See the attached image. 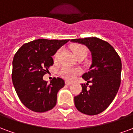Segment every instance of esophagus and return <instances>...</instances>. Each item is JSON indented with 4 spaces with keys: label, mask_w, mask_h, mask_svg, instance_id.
<instances>
[{
    "label": "esophagus",
    "mask_w": 133,
    "mask_h": 133,
    "mask_svg": "<svg viewBox=\"0 0 133 133\" xmlns=\"http://www.w3.org/2000/svg\"><path fill=\"white\" fill-rule=\"evenodd\" d=\"M65 84H66V86H69V85H71V83L70 81H65Z\"/></svg>",
    "instance_id": "34e87169"
}]
</instances>
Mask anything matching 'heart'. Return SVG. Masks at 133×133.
<instances>
[{"label":"heart","instance_id":"b5f03b06","mask_svg":"<svg viewBox=\"0 0 133 133\" xmlns=\"http://www.w3.org/2000/svg\"><path fill=\"white\" fill-rule=\"evenodd\" d=\"M72 52L76 57H79L81 55H87V49L84 45L80 44H74L71 46ZM60 50H58L56 54H55V58H57L58 55L59 54ZM81 73V69L78 67H71L69 66H63L59 71V74L62 76V78H65L68 81H71L75 78L76 76Z\"/></svg>","mask_w":133,"mask_h":133}]
</instances>
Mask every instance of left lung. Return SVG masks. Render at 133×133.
Segmentation results:
<instances>
[{
  "instance_id": "1",
  "label": "left lung",
  "mask_w": 133,
  "mask_h": 133,
  "mask_svg": "<svg viewBox=\"0 0 133 133\" xmlns=\"http://www.w3.org/2000/svg\"><path fill=\"white\" fill-rule=\"evenodd\" d=\"M85 44L91 52L92 64L82 78V91L74 97V104L81 113L94 116L107 108L116 97L121 85V57L108 42L97 37L73 39ZM89 83L91 86L88 87Z\"/></svg>"
}]
</instances>
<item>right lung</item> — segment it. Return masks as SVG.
<instances>
[{
  "instance_id": "obj_1",
  "label": "right lung",
  "mask_w": 133,
  "mask_h": 133,
  "mask_svg": "<svg viewBox=\"0 0 133 133\" xmlns=\"http://www.w3.org/2000/svg\"><path fill=\"white\" fill-rule=\"evenodd\" d=\"M69 41L38 39L23 44L15 53L12 84L20 101L28 109L43 113L56 105L57 93L64 87V81L55 77L47 84L43 76L54 64L52 56Z\"/></svg>"
}]
</instances>
